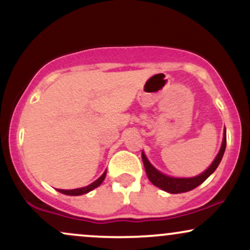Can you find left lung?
<instances>
[{"instance_id": "1", "label": "left lung", "mask_w": 250, "mask_h": 250, "mask_svg": "<svg viewBox=\"0 0 250 250\" xmlns=\"http://www.w3.org/2000/svg\"><path fill=\"white\" fill-rule=\"evenodd\" d=\"M226 145H227V137H226V130H225V136H223V142L221 146V149L217 154V156L215 157L213 163L210 165L207 170L205 173H202L199 176L195 177H189V179H175V177L167 176V175L160 173L157 169H155L153 166L150 165V162L148 161L146 155L142 153V161L145 165L146 173H147L148 179L150 180V182L153 183L156 187L161 188L162 190L168 191L170 194H179V193H186V191L193 190L194 188H196L197 186H200L201 183L205 182L206 180L214 173L215 169L217 168V166L220 165L221 160H222L223 154L226 150Z\"/></svg>"}]
</instances>
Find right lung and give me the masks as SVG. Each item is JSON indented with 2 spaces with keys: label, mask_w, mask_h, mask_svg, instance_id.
<instances>
[{
  "label": "right lung",
  "mask_w": 250,
  "mask_h": 250,
  "mask_svg": "<svg viewBox=\"0 0 250 250\" xmlns=\"http://www.w3.org/2000/svg\"><path fill=\"white\" fill-rule=\"evenodd\" d=\"M105 174H107V171H104V173L102 174V176L100 177V179H97L95 182H93V183H91V185L87 186V187L79 188V189H71V190H64V189H57V191H60V193L65 194V195H71V196H77V195H83V194H85V193H89V191L93 190V189L97 188L100 185H101V183L103 182V180H104Z\"/></svg>",
  "instance_id": "1"
}]
</instances>
